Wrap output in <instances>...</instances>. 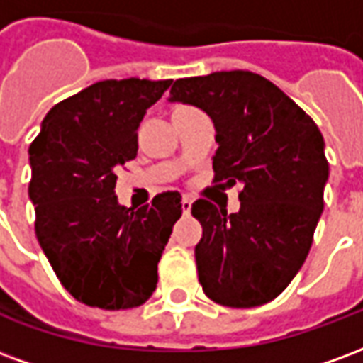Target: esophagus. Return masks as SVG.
Returning <instances> with one entry per match:
<instances>
[{
	"instance_id": "1",
	"label": "esophagus",
	"mask_w": 363,
	"mask_h": 363,
	"mask_svg": "<svg viewBox=\"0 0 363 363\" xmlns=\"http://www.w3.org/2000/svg\"><path fill=\"white\" fill-rule=\"evenodd\" d=\"M181 204H182V213H190V208H192V200H190L189 196H182Z\"/></svg>"
}]
</instances>
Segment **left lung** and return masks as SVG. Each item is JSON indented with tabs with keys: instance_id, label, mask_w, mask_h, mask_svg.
<instances>
[{
	"instance_id": "8db88e82",
	"label": "left lung",
	"mask_w": 363,
	"mask_h": 363,
	"mask_svg": "<svg viewBox=\"0 0 363 363\" xmlns=\"http://www.w3.org/2000/svg\"><path fill=\"white\" fill-rule=\"evenodd\" d=\"M169 101L194 104L213 120V182H241V208L228 213L204 198L194 249L198 280L212 301L259 307L303 267L328 179L317 124L267 77L233 69L177 79Z\"/></svg>"
}]
</instances>
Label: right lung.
<instances>
[{"label": "right lung", "mask_w": 363, "mask_h": 363, "mask_svg": "<svg viewBox=\"0 0 363 363\" xmlns=\"http://www.w3.org/2000/svg\"><path fill=\"white\" fill-rule=\"evenodd\" d=\"M173 79H106L52 106L28 147L36 239L72 296L118 311L145 303L181 218V194L118 204L116 173L138 153V126Z\"/></svg>", "instance_id": "1"}]
</instances>
